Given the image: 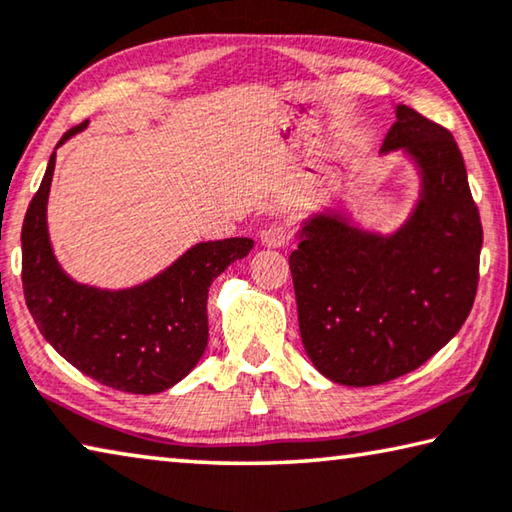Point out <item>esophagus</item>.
<instances>
[{
  "label": "esophagus",
  "instance_id": "obj_1",
  "mask_svg": "<svg viewBox=\"0 0 512 512\" xmlns=\"http://www.w3.org/2000/svg\"><path fill=\"white\" fill-rule=\"evenodd\" d=\"M288 229L286 226H270V229L261 233V245L267 249H279L288 242Z\"/></svg>",
  "mask_w": 512,
  "mask_h": 512
}]
</instances>
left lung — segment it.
<instances>
[{
	"label": "left lung",
	"mask_w": 512,
	"mask_h": 512,
	"mask_svg": "<svg viewBox=\"0 0 512 512\" xmlns=\"http://www.w3.org/2000/svg\"><path fill=\"white\" fill-rule=\"evenodd\" d=\"M380 155L398 153L419 178L410 215L389 233L343 206L300 222L293 272L302 343L336 384L373 387L419 368L465 325L478 286L483 226L453 135L407 105Z\"/></svg>",
	"instance_id": "8db88e82"
}]
</instances>
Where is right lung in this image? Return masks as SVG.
<instances>
[{
    "label": "right lung",
    "instance_id": "add662e5",
    "mask_svg": "<svg viewBox=\"0 0 512 512\" xmlns=\"http://www.w3.org/2000/svg\"><path fill=\"white\" fill-rule=\"evenodd\" d=\"M70 128L57 144L80 135ZM57 148L22 224V288L29 313L54 350L77 371L125 393L171 389L199 364L208 345V288L254 240L196 242L155 277L130 288L75 281L54 256L47 199Z\"/></svg>",
    "mask_w": 512,
    "mask_h": 512
}]
</instances>
